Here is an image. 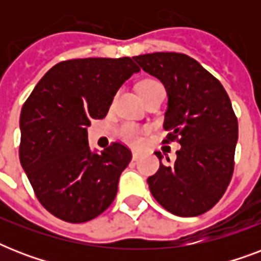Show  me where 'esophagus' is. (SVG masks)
<instances>
[{
	"mask_svg": "<svg viewBox=\"0 0 261 261\" xmlns=\"http://www.w3.org/2000/svg\"><path fill=\"white\" fill-rule=\"evenodd\" d=\"M139 159V153L138 151H133V160H134V161H137V160Z\"/></svg>",
	"mask_w": 261,
	"mask_h": 261,
	"instance_id": "1",
	"label": "esophagus"
}]
</instances>
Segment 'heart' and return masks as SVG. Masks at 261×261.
Here are the masks:
<instances>
[{
	"instance_id": "b5f03b06",
	"label": "heart",
	"mask_w": 261,
	"mask_h": 261,
	"mask_svg": "<svg viewBox=\"0 0 261 261\" xmlns=\"http://www.w3.org/2000/svg\"><path fill=\"white\" fill-rule=\"evenodd\" d=\"M138 92L141 93L143 100H145V98L150 97L153 94H165V88H164L163 84L160 83V81H157V80L147 79L139 83ZM145 133H146L145 128L137 126V124H133V123H124V124L120 127V130H119L120 137H122L127 143L133 145V146H138V145L142 143Z\"/></svg>"
}]
</instances>
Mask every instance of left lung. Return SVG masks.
<instances>
[{
	"mask_svg": "<svg viewBox=\"0 0 261 261\" xmlns=\"http://www.w3.org/2000/svg\"><path fill=\"white\" fill-rule=\"evenodd\" d=\"M139 66L164 84L168 111L164 143L178 142L173 164L161 163L147 178L151 195L169 213L196 217L214 207L234 171L239 122L222 84L194 58L177 53L134 57ZM168 163H169V159Z\"/></svg>",
	"mask_w": 261,
	"mask_h": 261,
	"instance_id": "8db88e82",
	"label": "left lung"
}]
</instances>
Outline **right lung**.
I'll return each instance as SVG.
<instances>
[{
    "label": "right lung",
    "mask_w": 261,
    "mask_h": 261,
    "mask_svg": "<svg viewBox=\"0 0 261 261\" xmlns=\"http://www.w3.org/2000/svg\"><path fill=\"white\" fill-rule=\"evenodd\" d=\"M137 71L128 57L62 61L24 102L20 163L40 204L57 218L88 222L114 202L131 151L112 142L93 154L87 127L106 118L119 88Z\"/></svg>",
    "instance_id": "add662e5"
}]
</instances>
